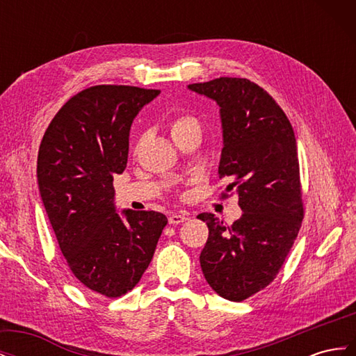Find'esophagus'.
I'll return each instance as SVG.
<instances>
[{
	"label": "esophagus",
	"mask_w": 356,
	"mask_h": 356,
	"mask_svg": "<svg viewBox=\"0 0 356 356\" xmlns=\"http://www.w3.org/2000/svg\"><path fill=\"white\" fill-rule=\"evenodd\" d=\"M187 220H188V217H187L186 213H172L170 217L168 218L169 224H174V225L181 224V222H184V221H187Z\"/></svg>",
	"instance_id": "esophagus-1"
}]
</instances>
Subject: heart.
<instances>
[{
  "instance_id": "obj_1",
  "label": "heart",
  "mask_w": 356,
  "mask_h": 356,
  "mask_svg": "<svg viewBox=\"0 0 356 356\" xmlns=\"http://www.w3.org/2000/svg\"><path fill=\"white\" fill-rule=\"evenodd\" d=\"M199 126V122L196 120V117H193L190 114H181L178 117H175V120L170 123V135L174 136L177 132L184 131V129L190 127V126Z\"/></svg>"
}]
</instances>
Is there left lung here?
I'll list each match as a JSON object with an SVG mask.
<instances>
[{
  "label": "left lung",
  "mask_w": 356,
  "mask_h": 356,
  "mask_svg": "<svg viewBox=\"0 0 356 356\" xmlns=\"http://www.w3.org/2000/svg\"><path fill=\"white\" fill-rule=\"evenodd\" d=\"M220 105V178L239 196L242 217L230 227L199 213L209 236L200 252L207 282L225 300L242 301L281 270L303 221L296 135L281 106L248 79L220 77L188 84Z\"/></svg>",
  "instance_id": "left-lung-1"
}]
</instances>
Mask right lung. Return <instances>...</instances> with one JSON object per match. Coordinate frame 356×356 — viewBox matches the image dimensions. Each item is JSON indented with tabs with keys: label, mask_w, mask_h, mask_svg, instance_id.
<instances>
[{
	"label": "right lung",
	"mask_w": 356,
	"mask_h": 356,
	"mask_svg": "<svg viewBox=\"0 0 356 356\" xmlns=\"http://www.w3.org/2000/svg\"><path fill=\"white\" fill-rule=\"evenodd\" d=\"M160 90L101 84L74 95L42 136L37 178L70 270L95 294L131 291L168 224L156 211L115 212L113 179L123 174L136 114Z\"/></svg>",
	"instance_id": "right-lung-1"
}]
</instances>
